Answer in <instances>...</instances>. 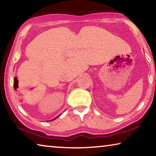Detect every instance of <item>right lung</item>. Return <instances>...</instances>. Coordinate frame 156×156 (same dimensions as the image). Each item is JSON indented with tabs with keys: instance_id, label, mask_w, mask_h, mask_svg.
I'll list each match as a JSON object with an SVG mask.
<instances>
[{
	"instance_id": "1",
	"label": "right lung",
	"mask_w": 156,
	"mask_h": 156,
	"mask_svg": "<svg viewBox=\"0 0 156 156\" xmlns=\"http://www.w3.org/2000/svg\"><path fill=\"white\" fill-rule=\"evenodd\" d=\"M18 79H17V78L16 77H15L14 78V89H16L18 87ZM58 115V116H59ZM58 116H57V117H56L55 118H54V119L53 120H49V121H52V120H55V119H56V118L58 117Z\"/></svg>"
}]
</instances>
